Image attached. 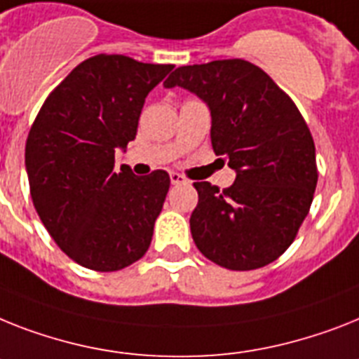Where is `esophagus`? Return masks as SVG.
<instances>
[{"label": "esophagus", "mask_w": 359, "mask_h": 359, "mask_svg": "<svg viewBox=\"0 0 359 359\" xmlns=\"http://www.w3.org/2000/svg\"><path fill=\"white\" fill-rule=\"evenodd\" d=\"M170 183H172V185H183V183H187V180L182 176V174L170 172Z\"/></svg>", "instance_id": "34e87169"}]
</instances>
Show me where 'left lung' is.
Here are the masks:
<instances>
[{"label":"left lung","instance_id":"left-lung-1","mask_svg":"<svg viewBox=\"0 0 359 359\" xmlns=\"http://www.w3.org/2000/svg\"><path fill=\"white\" fill-rule=\"evenodd\" d=\"M165 88H183L211 111V143L235 183H194L192 240L207 259L235 271L279 259L297 235L318 185L316 147L288 95L251 62L177 67Z\"/></svg>","mask_w":359,"mask_h":359}]
</instances>
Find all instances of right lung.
I'll return each mask as SVG.
<instances>
[{
  "instance_id": "right-lung-1",
  "label": "right lung",
  "mask_w": 359,
  "mask_h": 359,
  "mask_svg": "<svg viewBox=\"0 0 359 359\" xmlns=\"http://www.w3.org/2000/svg\"><path fill=\"white\" fill-rule=\"evenodd\" d=\"M124 55H97L71 71L41 106L25 144L34 209L58 248L84 268L117 271L152 242L167 198L165 170H115L135 139L147 95L172 71Z\"/></svg>"
}]
</instances>
